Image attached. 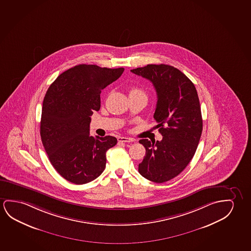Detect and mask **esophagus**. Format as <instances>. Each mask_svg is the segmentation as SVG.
Segmentation results:
<instances>
[{
    "instance_id": "1",
    "label": "esophagus",
    "mask_w": 251,
    "mask_h": 251,
    "mask_svg": "<svg viewBox=\"0 0 251 251\" xmlns=\"http://www.w3.org/2000/svg\"><path fill=\"white\" fill-rule=\"evenodd\" d=\"M118 140L120 142H133L134 141V139H131V138H128V137H124V136L119 137Z\"/></svg>"
}]
</instances>
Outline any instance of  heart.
<instances>
[{
    "label": "heart",
    "mask_w": 251,
    "mask_h": 251,
    "mask_svg": "<svg viewBox=\"0 0 251 251\" xmlns=\"http://www.w3.org/2000/svg\"><path fill=\"white\" fill-rule=\"evenodd\" d=\"M128 94H129V97H132V96H146L145 92L141 89L140 87L138 86H131L128 90Z\"/></svg>",
    "instance_id": "heart-1"
}]
</instances>
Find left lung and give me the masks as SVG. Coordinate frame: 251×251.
I'll return each instance as SVG.
<instances>
[{
    "instance_id": "obj_1",
    "label": "left lung",
    "mask_w": 251,
    "mask_h": 251,
    "mask_svg": "<svg viewBox=\"0 0 251 251\" xmlns=\"http://www.w3.org/2000/svg\"><path fill=\"white\" fill-rule=\"evenodd\" d=\"M149 79L157 93L153 118L161 141L140 139L146 156L139 165L141 176L164 183L183 172L198 148L202 131L199 95L187 76L172 66L147 65L131 70Z\"/></svg>"
}]
</instances>
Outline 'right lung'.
Returning <instances> with one entry per match:
<instances>
[{
    "mask_svg": "<svg viewBox=\"0 0 251 251\" xmlns=\"http://www.w3.org/2000/svg\"><path fill=\"white\" fill-rule=\"evenodd\" d=\"M124 70L80 64L59 75L47 91L41 141L53 168L71 183H89L105 170V152L117 139L91 136L90 116L100 108L101 90Z\"/></svg>",
    "mask_w": 251,
    "mask_h": 251,
    "instance_id": "obj_1",
    "label": "right lung"
}]
</instances>
